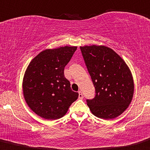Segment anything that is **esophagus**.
<instances>
[{"instance_id": "1", "label": "esophagus", "mask_w": 150, "mask_h": 150, "mask_svg": "<svg viewBox=\"0 0 150 150\" xmlns=\"http://www.w3.org/2000/svg\"><path fill=\"white\" fill-rule=\"evenodd\" d=\"M78 94H79V96H78V98H79V99H83V93H82L81 91H78Z\"/></svg>"}]
</instances>
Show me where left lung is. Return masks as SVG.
Here are the masks:
<instances>
[{"mask_svg":"<svg viewBox=\"0 0 150 150\" xmlns=\"http://www.w3.org/2000/svg\"><path fill=\"white\" fill-rule=\"evenodd\" d=\"M96 96L87 100L91 113L103 119L116 118L132 100L134 84L130 69L112 49L103 45L80 47Z\"/></svg>","mask_w":150,"mask_h":150,"instance_id":"1","label":"left lung"}]
</instances>
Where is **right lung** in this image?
Instances as JSON below:
<instances>
[{
  "label": "right lung",
  "mask_w": 150,
  "mask_h": 150,
  "mask_svg": "<svg viewBox=\"0 0 150 150\" xmlns=\"http://www.w3.org/2000/svg\"><path fill=\"white\" fill-rule=\"evenodd\" d=\"M77 47L64 46L47 49L33 58L25 71L23 93L29 107L47 120L62 118L78 93L70 88L64 78V69Z\"/></svg>",
  "instance_id": "right-lung-1"
}]
</instances>
